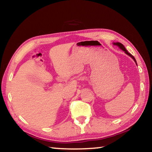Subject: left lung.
I'll list each match as a JSON object with an SVG mask.
<instances>
[{"mask_svg":"<svg viewBox=\"0 0 152 152\" xmlns=\"http://www.w3.org/2000/svg\"><path fill=\"white\" fill-rule=\"evenodd\" d=\"M113 44H114V45H117L118 46V47H119L120 49H121V50H122L123 51H125V53H126V54H127L128 56H130V57L131 58H132V59H133V60H134L135 61V62L136 63V60H135V58L134 57H133V56L132 55V54H131V53H129L128 52V51H127V50H126V49H125V48L124 47V45H123V44H122V43H119V42H117V43H113ZM136 64H137V63H136Z\"/></svg>","mask_w":152,"mask_h":152,"instance_id":"obj_1","label":"left lung"}]
</instances>
